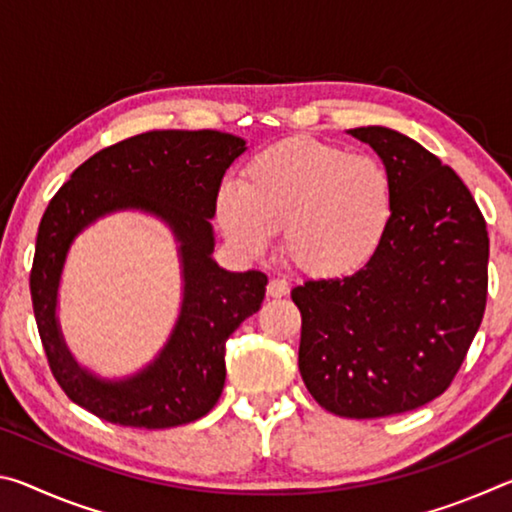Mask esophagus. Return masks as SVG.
Listing matches in <instances>:
<instances>
[{
	"label": "esophagus",
	"instance_id": "esophagus-1",
	"mask_svg": "<svg viewBox=\"0 0 512 512\" xmlns=\"http://www.w3.org/2000/svg\"><path fill=\"white\" fill-rule=\"evenodd\" d=\"M266 296L268 298H284L289 296V284L284 280H271L266 284Z\"/></svg>",
	"mask_w": 512,
	"mask_h": 512
}]
</instances>
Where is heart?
Listing matches in <instances>:
<instances>
[{
  "instance_id": "1",
  "label": "heart",
  "mask_w": 512,
  "mask_h": 512,
  "mask_svg": "<svg viewBox=\"0 0 512 512\" xmlns=\"http://www.w3.org/2000/svg\"><path fill=\"white\" fill-rule=\"evenodd\" d=\"M216 216L246 255H262L282 232L293 268L314 280H341L366 266L386 237L391 176L366 155L293 137L259 151L241 187H221Z\"/></svg>"
}]
</instances>
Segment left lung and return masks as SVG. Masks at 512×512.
Returning <instances> with one entry per match:
<instances>
[{
    "instance_id": "obj_1",
    "label": "left lung",
    "mask_w": 512,
    "mask_h": 512,
    "mask_svg": "<svg viewBox=\"0 0 512 512\" xmlns=\"http://www.w3.org/2000/svg\"><path fill=\"white\" fill-rule=\"evenodd\" d=\"M370 144L393 187V219L370 262L291 291L302 316L298 366L311 397L341 418L413 411L452 384L488 298L490 239L456 171L384 126Z\"/></svg>"
}]
</instances>
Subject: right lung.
I'll return each mask as SVG.
<instances>
[{
  "label": "right lung",
  "mask_w": 512,
  "mask_h": 512,
  "mask_svg": "<svg viewBox=\"0 0 512 512\" xmlns=\"http://www.w3.org/2000/svg\"><path fill=\"white\" fill-rule=\"evenodd\" d=\"M246 151L219 131H149L85 160L42 214L31 268V300L42 348L69 400L101 420L135 429H167L214 409L225 384V341L262 307L266 275L230 273L212 259L225 169ZM142 209L167 222L181 241L184 307L168 345L144 371L108 382L68 354L55 318L59 273L73 237L99 215Z\"/></svg>",
  "instance_id": "add662e5"
}]
</instances>
